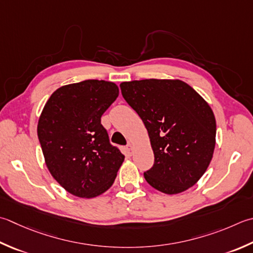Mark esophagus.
I'll return each instance as SVG.
<instances>
[{"label": "esophagus", "instance_id": "1", "mask_svg": "<svg viewBox=\"0 0 253 253\" xmlns=\"http://www.w3.org/2000/svg\"><path fill=\"white\" fill-rule=\"evenodd\" d=\"M127 149H128V151H129V152L132 151V145H131V143H128V145H127Z\"/></svg>", "mask_w": 253, "mask_h": 253}]
</instances>
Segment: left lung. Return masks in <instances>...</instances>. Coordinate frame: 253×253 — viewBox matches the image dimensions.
I'll return each mask as SVG.
<instances>
[{
    "label": "left lung",
    "instance_id": "1",
    "mask_svg": "<svg viewBox=\"0 0 253 253\" xmlns=\"http://www.w3.org/2000/svg\"><path fill=\"white\" fill-rule=\"evenodd\" d=\"M121 88L145 124L155 155L146 181L169 195L189 190L214 155L216 120L210 104L177 79L123 82Z\"/></svg>",
    "mask_w": 253,
    "mask_h": 253
}]
</instances>
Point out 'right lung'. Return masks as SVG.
I'll return each mask as SVG.
<instances>
[{"mask_svg": "<svg viewBox=\"0 0 253 253\" xmlns=\"http://www.w3.org/2000/svg\"><path fill=\"white\" fill-rule=\"evenodd\" d=\"M118 94L115 83L85 80L57 88L44 104L37 126L44 162L74 196L92 199L106 192L125 159L101 124Z\"/></svg>", "mask_w": 253, "mask_h": 253, "instance_id": "right-lung-1", "label": "right lung"}]
</instances>
